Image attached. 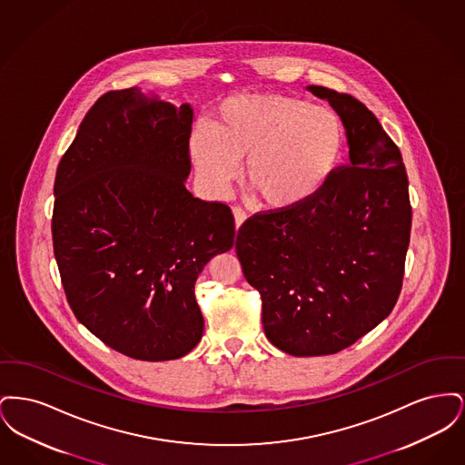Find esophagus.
Returning <instances> with one entry per match:
<instances>
[{
    "mask_svg": "<svg viewBox=\"0 0 465 465\" xmlns=\"http://www.w3.org/2000/svg\"><path fill=\"white\" fill-rule=\"evenodd\" d=\"M233 216H235V226L241 228L243 222L247 220V213L243 211L242 207H233Z\"/></svg>",
    "mask_w": 465,
    "mask_h": 465,
    "instance_id": "34e87169",
    "label": "esophagus"
}]
</instances>
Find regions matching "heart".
<instances>
[{
    "mask_svg": "<svg viewBox=\"0 0 465 465\" xmlns=\"http://www.w3.org/2000/svg\"><path fill=\"white\" fill-rule=\"evenodd\" d=\"M347 148L341 116L309 99L249 94L223 101L209 129L188 141V153L203 184L223 193L239 176L273 209L313 199L338 171Z\"/></svg>",
    "mask_w": 465,
    "mask_h": 465,
    "instance_id": "heart-1",
    "label": "heart"
}]
</instances>
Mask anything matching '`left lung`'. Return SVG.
Masks as SVG:
<instances>
[{
  "label": "left lung",
  "instance_id": "left-lung-1",
  "mask_svg": "<svg viewBox=\"0 0 465 465\" xmlns=\"http://www.w3.org/2000/svg\"><path fill=\"white\" fill-rule=\"evenodd\" d=\"M307 89L341 116L349 163L309 202L251 216L235 242L266 338L296 357L336 354L392 312L411 232L402 156L375 114L349 94Z\"/></svg>",
  "mask_w": 465,
  "mask_h": 465
}]
</instances>
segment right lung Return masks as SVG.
Masks as SVG:
<instances>
[{"instance_id": "obj_1", "label": "right lung", "mask_w": 465, "mask_h": 465, "mask_svg": "<svg viewBox=\"0 0 465 465\" xmlns=\"http://www.w3.org/2000/svg\"><path fill=\"white\" fill-rule=\"evenodd\" d=\"M193 110L111 90L85 114L54 183L52 239L67 303L113 351L188 354L202 338L199 273L233 247L222 202L186 190Z\"/></svg>"}]
</instances>
